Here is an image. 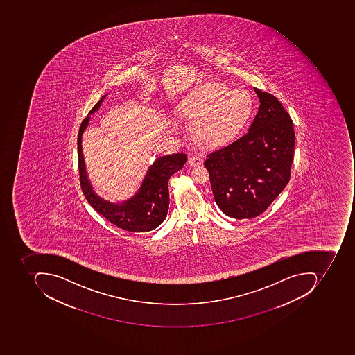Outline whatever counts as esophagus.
I'll return each mask as SVG.
<instances>
[{
    "label": "esophagus",
    "mask_w": 355,
    "mask_h": 355,
    "mask_svg": "<svg viewBox=\"0 0 355 355\" xmlns=\"http://www.w3.org/2000/svg\"><path fill=\"white\" fill-rule=\"evenodd\" d=\"M202 163V159L200 158V155H192V157L189 158V164H190L191 166H200Z\"/></svg>",
    "instance_id": "34e87169"
}]
</instances>
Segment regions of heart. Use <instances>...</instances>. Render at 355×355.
<instances>
[{
	"label": "heart",
	"mask_w": 355,
	"mask_h": 355,
	"mask_svg": "<svg viewBox=\"0 0 355 355\" xmlns=\"http://www.w3.org/2000/svg\"><path fill=\"white\" fill-rule=\"evenodd\" d=\"M175 111L192 121L193 141L204 148H220L236 141L253 121L250 94L209 81L194 86L177 101Z\"/></svg>",
	"instance_id": "1"
}]
</instances>
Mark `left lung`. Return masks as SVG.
Returning a JSON list of instances; mask_svg holds the SVG:
<instances>
[{"instance_id":"left-lung-1","label":"left lung","mask_w":355,"mask_h":355,"mask_svg":"<svg viewBox=\"0 0 355 355\" xmlns=\"http://www.w3.org/2000/svg\"><path fill=\"white\" fill-rule=\"evenodd\" d=\"M260 105L248 132L208 153L205 166L223 214L242 220L267 210L289 182L295 137L289 114L271 94L254 88Z\"/></svg>"}]
</instances>
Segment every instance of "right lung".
Returning a JSON list of instances; mask_svg holds the SVG:
<instances>
[{
  "label": "right lung",
  "mask_w": 355,
  "mask_h": 355,
  "mask_svg": "<svg viewBox=\"0 0 355 355\" xmlns=\"http://www.w3.org/2000/svg\"><path fill=\"white\" fill-rule=\"evenodd\" d=\"M107 96V94L102 96L80 127L78 158L82 191L88 204L117 227L131 232H150L160 226L166 218L169 205V178L183 168L188 157L186 153L162 155L149 165L141 186L132 196L117 202L102 198L94 191L88 177L82 148V137L91 123V115L98 112Z\"/></svg>",
  "instance_id": "1"
}]
</instances>
